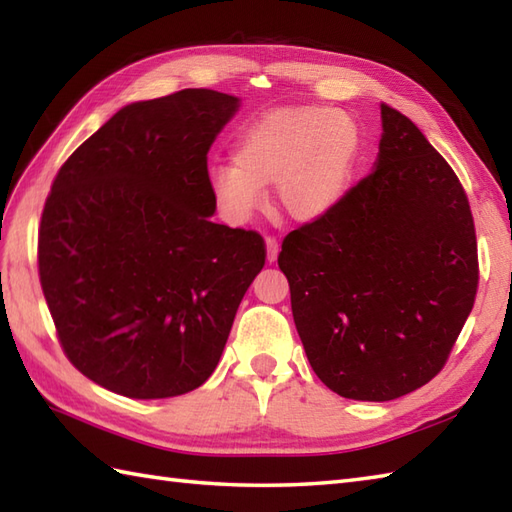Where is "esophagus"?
Segmentation results:
<instances>
[{"mask_svg":"<svg viewBox=\"0 0 512 512\" xmlns=\"http://www.w3.org/2000/svg\"><path fill=\"white\" fill-rule=\"evenodd\" d=\"M277 257H279L277 239L275 237H266V259H268V264H275Z\"/></svg>","mask_w":512,"mask_h":512,"instance_id":"1","label":"esophagus"}]
</instances>
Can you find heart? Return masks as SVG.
I'll use <instances>...</instances> for the list:
<instances>
[{
  "label": "heart",
  "instance_id": "1",
  "mask_svg": "<svg viewBox=\"0 0 512 512\" xmlns=\"http://www.w3.org/2000/svg\"><path fill=\"white\" fill-rule=\"evenodd\" d=\"M358 149L361 132L352 114L321 105L273 107L239 132L233 160L209 169V187L235 224L262 209L270 184L277 211L310 224L341 202Z\"/></svg>",
  "mask_w": 512,
  "mask_h": 512
}]
</instances>
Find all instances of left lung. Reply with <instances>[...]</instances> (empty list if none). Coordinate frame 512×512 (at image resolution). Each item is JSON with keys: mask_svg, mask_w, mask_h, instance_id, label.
Here are the masks:
<instances>
[{"mask_svg": "<svg viewBox=\"0 0 512 512\" xmlns=\"http://www.w3.org/2000/svg\"><path fill=\"white\" fill-rule=\"evenodd\" d=\"M374 171L286 235L279 268L325 387L385 402L427 385L473 310L477 242L453 169L405 114L380 103Z\"/></svg>", "mask_w": 512, "mask_h": 512, "instance_id": "obj_1", "label": "left lung"}]
</instances>
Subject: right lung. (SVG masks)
Returning <instances> with one entry per match:
<instances>
[{"mask_svg": "<svg viewBox=\"0 0 512 512\" xmlns=\"http://www.w3.org/2000/svg\"><path fill=\"white\" fill-rule=\"evenodd\" d=\"M239 99L182 90L129 103L65 160L43 206L39 277L65 356L127 398L187 394L220 363L266 262L215 224L206 154Z\"/></svg>", "mask_w": 512, "mask_h": 512, "instance_id": "1", "label": "right lung"}]
</instances>
